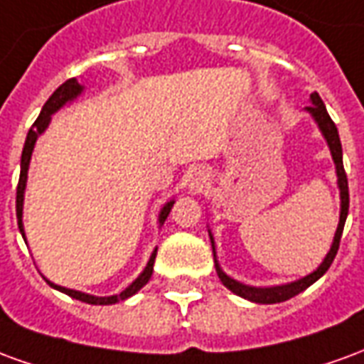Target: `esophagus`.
Wrapping results in <instances>:
<instances>
[{"instance_id": "1", "label": "esophagus", "mask_w": 364, "mask_h": 364, "mask_svg": "<svg viewBox=\"0 0 364 364\" xmlns=\"http://www.w3.org/2000/svg\"><path fill=\"white\" fill-rule=\"evenodd\" d=\"M206 179H208V175H206L203 169H195V171L189 175V187L193 191H200L206 185Z\"/></svg>"}]
</instances>
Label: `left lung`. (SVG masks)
<instances>
[{"instance_id": "obj_1", "label": "left lung", "mask_w": 364, "mask_h": 364, "mask_svg": "<svg viewBox=\"0 0 364 364\" xmlns=\"http://www.w3.org/2000/svg\"><path fill=\"white\" fill-rule=\"evenodd\" d=\"M310 101L312 105L306 107V111L310 112L314 117V120L318 122L321 134L326 138V142L329 146V151H331V158H333V164H336V173H337V185H339V197H341V214H339V224H337L336 236H333V244L329 247L326 259L321 261L320 267L316 269L314 273L306 274L302 279H298L294 282H289V284H279V287H250V284H244V282L232 279L228 274L224 273L216 261V252H214V237L208 230V236H210V242H213V253H214V267H216V273L220 277L222 284L230 289L237 296L245 298V300H252V302H257V304H277V302H284L289 298L296 296L298 292L306 290L310 284L320 279L321 274L326 273L329 269V265L333 263L337 255V250H339V242H341V234H343L345 220H347V213H349V185H347V175H345L343 169V151H341V142H339V132H337L336 122L331 120V117L326 111V105L320 99L318 93H312L310 95Z\"/></svg>"}]
</instances>
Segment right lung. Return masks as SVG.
Returning <instances> with one entry per match:
<instances>
[{"label": "right lung", "instance_id": "add662e5", "mask_svg": "<svg viewBox=\"0 0 364 364\" xmlns=\"http://www.w3.org/2000/svg\"><path fill=\"white\" fill-rule=\"evenodd\" d=\"M83 91V85L77 83L75 77L72 80H68L60 85L58 90L54 91L50 95V99L44 103L43 111L38 114V119L35 120V124L31 127L27 134V140H25V146H23V154H21V175H19V185H17V200H15V208H17V224H19L21 234H23V240H25V230H23V197H25V187H27V171H28V164H31V156H33V150H35V144L36 138L43 134L44 130L48 128L50 124V119L54 112L62 109L64 105L70 103V101H74L75 97L80 95ZM175 200H169L167 205H164L161 208V213L158 216L159 226L166 222V218L171 213V206H173ZM156 253H158V247L154 250V253L150 255V261H148V265L144 267V271L138 274V279H136L132 284H128L127 289L122 290L120 294H112V296H93V294H85V292H80V290L74 289H66V287H58V284H54L46 279V282L50 284L52 289L60 290V292H64L68 296L75 298V300H82L85 304H95V306H107V304H117L120 300H127L128 296H132L136 294L138 290L142 289L146 282L150 281L151 273H154V261H156Z\"/></svg>", "mask_w": 364, "mask_h": 364}]
</instances>
